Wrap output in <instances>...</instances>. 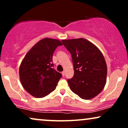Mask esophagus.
Returning a JSON list of instances; mask_svg holds the SVG:
<instances>
[{"mask_svg":"<svg viewBox=\"0 0 128 128\" xmlns=\"http://www.w3.org/2000/svg\"><path fill=\"white\" fill-rule=\"evenodd\" d=\"M62 76H65V72H64V71H63L62 72Z\"/></svg>","mask_w":128,"mask_h":128,"instance_id":"1","label":"esophagus"}]
</instances>
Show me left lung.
<instances>
[{
    "mask_svg": "<svg viewBox=\"0 0 128 128\" xmlns=\"http://www.w3.org/2000/svg\"><path fill=\"white\" fill-rule=\"evenodd\" d=\"M62 42L72 58L74 76L67 79L70 89L81 99L94 98L102 92L106 80V64L102 52L82 38Z\"/></svg>",
    "mask_w": 128,
    "mask_h": 128,
    "instance_id": "8db88e82",
    "label": "left lung"
}]
</instances>
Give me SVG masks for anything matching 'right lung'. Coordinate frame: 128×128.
Segmentation results:
<instances>
[{
  "instance_id": "right-lung-1",
  "label": "right lung",
  "mask_w": 128,
  "mask_h": 128,
  "mask_svg": "<svg viewBox=\"0 0 128 128\" xmlns=\"http://www.w3.org/2000/svg\"><path fill=\"white\" fill-rule=\"evenodd\" d=\"M62 44L46 38L39 41L24 56L20 66V81L25 90L36 98H44L54 91L61 73L54 68L53 54Z\"/></svg>"
}]
</instances>
